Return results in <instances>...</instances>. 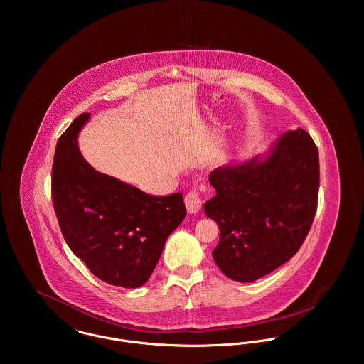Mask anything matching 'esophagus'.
Masks as SVG:
<instances>
[{"label":"esophagus","mask_w":364,"mask_h":364,"mask_svg":"<svg viewBox=\"0 0 364 364\" xmlns=\"http://www.w3.org/2000/svg\"><path fill=\"white\" fill-rule=\"evenodd\" d=\"M185 206L189 213H198L202 208V199L196 191H191L185 196Z\"/></svg>","instance_id":"obj_1"}]
</instances>
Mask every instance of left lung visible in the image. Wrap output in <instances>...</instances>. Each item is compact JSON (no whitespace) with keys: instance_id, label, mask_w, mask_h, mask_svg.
I'll list each match as a JSON object with an SVG mask.
<instances>
[{"instance_id":"1","label":"left lung","mask_w":364,"mask_h":364,"mask_svg":"<svg viewBox=\"0 0 364 364\" xmlns=\"http://www.w3.org/2000/svg\"><path fill=\"white\" fill-rule=\"evenodd\" d=\"M208 181L215 195L205 213L220 227L213 259L227 277L254 282L299 252L319 189L318 149L306 130L284 133L264 159L215 168Z\"/></svg>"}]
</instances>
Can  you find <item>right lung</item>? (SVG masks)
Returning <instances> with one entry per match:
<instances>
[{
	"label": "right lung",
	"mask_w": 364,
	"mask_h": 364,
	"mask_svg": "<svg viewBox=\"0 0 364 364\" xmlns=\"http://www.w3.org/2000/svg\"><path fill=\"white\" fill-rule=\"evenodd\" d=\"M90 113L60 136L52 168V200L70 250L112 286H143L169 234L182 223V193L153 196L94 169L77 137Z\"/></svg>",
	"instance_id": "add662e5"
}]
</instances>
